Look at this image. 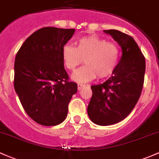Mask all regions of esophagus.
<instances>
[{
  "mask_svg": "<svg viewBox=\"0 0 159 159\" xmlns=\"http://www.w3.org/2000/svg\"><path fill=\"white\" fill-rule=\"evenodd\" d=\"M84 86H85L84 84H81V83H78V85H77V89H78V90H80L82 88H83V87H84Z\"/></svg>",
  "mask_w": 159,
  "mask_h": 159,
  "instance_id": "obj_1",
  "label": "esophagus"
}]
</instances>
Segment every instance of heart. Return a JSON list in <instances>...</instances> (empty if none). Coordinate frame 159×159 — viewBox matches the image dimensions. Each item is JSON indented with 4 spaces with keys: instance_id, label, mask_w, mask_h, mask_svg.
Wrapping results in <instances>:
<instances>
[{
    "instance_id": "1",
    "label": "heart",
    "mask_w": 159,
    "mask_h": 159,
    "mask_svg": "<svg viewBox=\"0 0 159 159\" xmlns=\"http://www.w3.org/2000/svg\"><path fill=\"white\" fill-rule=\"evenodd\" d=\"M76 45L67 44L62 49L63 64L69 70H74L84 60L86 65L73 73V81L86 83L97 76L103 79L115 71L120 59V48L116 44L98 36H88L78 39Z\"/></svg>"
}]
</instances>
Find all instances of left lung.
<instances>
[{
    "instance_id": "8db88e82",
    "label": "left lung",
    "mask_w": 159,
    "mask_h": 159,
    "mask_svg": "<svg viewBox=\"0 0 159 159\" xmlns=\"http://www.w3.org/2000/svg\"><path fill=\"white\" fill-rule=\"evenodd\" d=\"M122 49L115 71L105 83L91 86L93 96L87 107L94 124L108 126L124 120L134 108L144 83L146 60L136 42L118 30H104Z\"/></svg>"
}]
</instances>
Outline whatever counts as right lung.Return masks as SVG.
Masks as SVG:
<instances>
[{
    "label": "right lung",
    "instance_id": "right-lung-1",
    "mask_svg": "<svg viewBox=\"0 0 159 159\" xmlns=\"http://www.w3.org/2000/svg\"><path fill=\"white\" fill-rule=\"evenodd\" d=\"M75 29L45 27L23 42L14 63V89L25 111L43 126H55L67 116L77 84L68 81L63 47Z\"/></svg>",
    "mask_w": 159,
    "mask_h": 159
}]
</instances>
